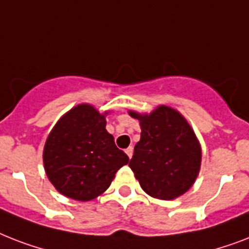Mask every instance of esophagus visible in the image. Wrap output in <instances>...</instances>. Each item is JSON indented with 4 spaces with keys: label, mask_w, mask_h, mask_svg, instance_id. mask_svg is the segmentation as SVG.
<instances>
[{
    "label": "esophagus",
    "mask_w": 249,
    "mask_h": 249,
    "mask_svg": "<svg viewBox=\"0 0 249 249\" xmlns=\"http://www.w3.org/2000/svg\"><path fill=\"white\" fill-rule=\"evenodd\" d=\"M125 152H126V155H128L129 158H132V155H133V147H132V146L126 148V150H125Z\"/></svg>",
    "instance_id": "1"
}]
</instances>
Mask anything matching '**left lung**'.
<instances>
[{
    "mask_svg": "<svg viewBox=\"0 0 249 249\" xmlns=\"http://www.w3.org/2000/svg\"><path fill=\"white\" fill-rule=\"evenodd\" d=\"M130 115L140 120L142 129L129 163L141 187L163 200L185 194L199 173L201 160L200 146L190 125L165 106L150 115Z\"/></svg>",
    "mask_w": 249,
    "mask_h": 249,
    "instance_id": "obj_1",
    "label": "left lung"
}]
</instances>
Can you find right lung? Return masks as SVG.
Here are the masks:
<instances>
[{
	"label": "right lung",
	"instance_id": "1",
	"mask_svg": "<svg viewBox=\"0 0 249 249\" xmlns=\"http://www.w3.org/2000/svg\"><path fill=\"white\" fill-rule=\"evenodd\" d=\"M129 158L106 130V119L89 105H80L60 119L44 148L46 174L60 194L91 200L108 189Z\"/></svg>",
	"mask_w": 249,
	"mask_h": 249
}]
</instances>
